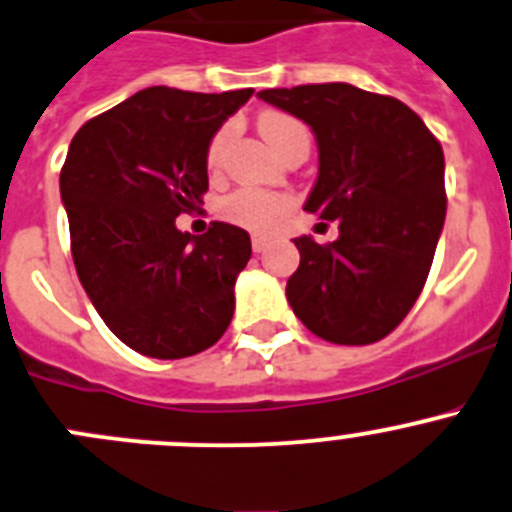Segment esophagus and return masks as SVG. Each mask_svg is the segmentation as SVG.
I'll return each mask as SVG.
<instances>
[{
  "label": "esophagus",
  "mask_w": 512,
  "mask_h": 512,
  "mask_svg": "<svg viewBox=\"0 0 512 512\" xmlns=\"http://www.w3.org/2000/svg\"><path fill=\"white\" fill-rule=\"evenodd\" d=\"M267 245H270V237H265V235H252V250L262 252Z\"/></svg>",
  "instance_id": "34e87169"
}]
</instances>
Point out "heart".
Here are the masks:
<instances>
[{"instance_id":"heart-1","label":"heart","mask_w":512,"mask_h":512,"mask_svg":"<svg viewBox=\"0 0 512 512\" xmlns=\"http://www.w3.org/2000/svg\"><path fill=\"white\" fill-rule=\"evenodd\" d=\"M260 130L265 135V140L270 142L275 150H280L292 135H300V132H307L305 124L300 119L290 117V114H280V112H267L262 114L260 119ZM227 137H230V130H220L215 135V140L210 142V150H207V165L217 167L222 160V150L227 145ZM287 200L282 197L270 195V192L262 190H237L232 192L230 197L222 200V215L227 217L230 222L242 227H250V230H270L275 227L277 222L285 217L287 212Z\"/></svg>"}]
</instances>
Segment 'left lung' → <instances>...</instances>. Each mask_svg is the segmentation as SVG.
<instances>
[{"label":"left lung","mask_w":512,"mask_h":512,"mask_svg":"<svg viewBox=\"0 0 512 512\" xmlns=\"http://www.w3.org/2000/svg\"><path fill=\"white\" fill-rule=\"evenodd\" d=\"M267 104L310 124L320 172L305 210L340 237H295L300 267L287 302L335 345H370L395 330L428 280L445 222L443 147L395 97L345 82L262 89Z\"/></svg>","instance_id":"1"}]
</instances>
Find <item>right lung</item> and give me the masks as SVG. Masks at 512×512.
<instances>
[{
	"instance_id": "1",
	"label": "right lung",
	"mask_w": 512,
	"mask_h": 512,
	"mask_svg": "<svg viewBox=\"0 0 512 512\" xmlns=\"http://www.w3.org/2000/svg\"><path fill=\"white\" fill-rule=\"evenodd\" d=\"M250 97L147 87L84 122L69 145L59 192L79 282L142 355H197L230 325L250 235L212 222L192 237L175 220L202 202L212 137Z\"/></svg>"
}]
</instances>
